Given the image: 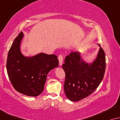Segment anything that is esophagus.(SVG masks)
Wrapping results in <instances>:
<instances>
[{
    "label": "esophagus",
    "mask_w": 120,
    "mask_h": 120,
    "mask_svg": "<svg viewBox=\"0 0 120 120\" xmlns=\"http://www.w3.org/2000/svg\"><path fill=\"white\" fill-rule=\"evenodd\" d=\"M58 59L59 61V65L60 66H61L63 63V56L62 55H59V56H58Z\"/></svg>",
    "instance_id": "34e87169"
}]
</instances>
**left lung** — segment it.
I'll return each instance as SVG.
<instances>
[{"instance_id": "8db88e82", "label": "left lung", "mask_w": 120, "mask_h": 120, "mask_svg": "<svg viewBox=\"0 0 120 120\" xmlns=\"http://www.w3.org/2000/svg\"><path fill=\"white\" fill-rule=\"evenodd\" d=\"M99 45L97 57L87 63L80 52H71L65 58L62 68L65 72L64 91L69 100L76 102L93 93L102 82L105 70V55Z\"/></svg>"}]
</instances>
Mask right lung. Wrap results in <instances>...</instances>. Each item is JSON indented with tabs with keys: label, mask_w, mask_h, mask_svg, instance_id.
<instances>
[{
	"label": "right lung",
	"mask_w": 120,
	"mask_h": 120,
	"mask_svg": "<svg viewBox=\"0 0 120 120\" xmlns=\"http://www.w3.org/2000/svg\"><path fill=\"white\" fill-rule=\"evenodd\" d=\"M21 32L15 38L8 53L6 69L15 90L25 95L36 97L44 90L48 73L59 66L57 56L41 53L25 56L21 53Z\"/></svg>",
	"instance_id": "obj_1"
}]
</instances>
